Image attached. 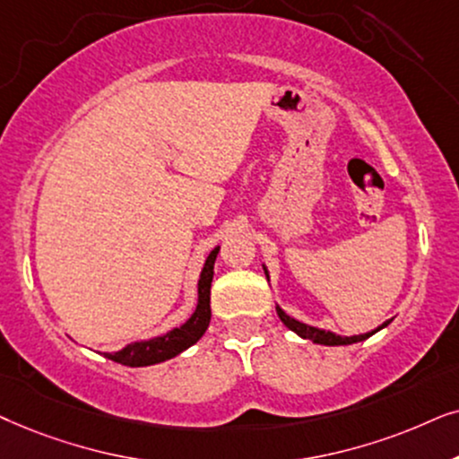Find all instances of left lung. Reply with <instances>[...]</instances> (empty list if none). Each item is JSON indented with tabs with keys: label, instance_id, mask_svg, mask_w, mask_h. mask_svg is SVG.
<instances>
[{
	"label": "left lung",
	"instance_id": "1",
	"mask_svg": "<svg viewBox=\"0 0 459 459\" xmlns=\"http://www.w3.org/2000/svg\"><path fill=\"white\" fill-rule=\"evenodd\" d=\"M262 268H264V274H266V279L271 281V274H268V268L262 264ZM277 308V315H279V319L283 321V325L287 327V329H291L293 333H298L300 335V338H304V340H310V342H315V344H323V346H348V344H357V342H363V340H368V338H371V335L374 333H377L380 332V329H384L388 325L390 321H384L380 327H376V329H371V332H368V333H361V335H338V333H333V332H325V329H319V327H313V325H307V323H302V321H298V319H293V316H290L285 313L283 308L279 307H274Z\"/></svg>",
	"mask_w": 459,
	"mask_h": 459
}]
</instances>
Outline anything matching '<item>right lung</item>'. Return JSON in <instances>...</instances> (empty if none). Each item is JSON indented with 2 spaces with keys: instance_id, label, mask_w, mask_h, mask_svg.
Listing matches in <instances>:
<instances>
[{
  "instance_id": "obj_1",
  "label": "right lung",
  "mask_w": 459,
  "mask_h": 459,
  "mask_svg": "<svg viewBox=\"0 0 459 459\" xmlns=\"http://www.w3.org/2000/svg\"><path fill=\"white\" fill-rule=\"evenodd\" d=\"M218 252L220 246L213 247L205 258L197 283V307H195L193 315L180 327L169 329L168 333L157 335V338L132 342V344L124 346L117 352H105V357L115 363L127 365V368H146V365H157L168 361V359H174L176 354L185 352L186 348L197 344L212 319L210 287L213 279V262H216Z\"/></svg>"
}]
</instances>
